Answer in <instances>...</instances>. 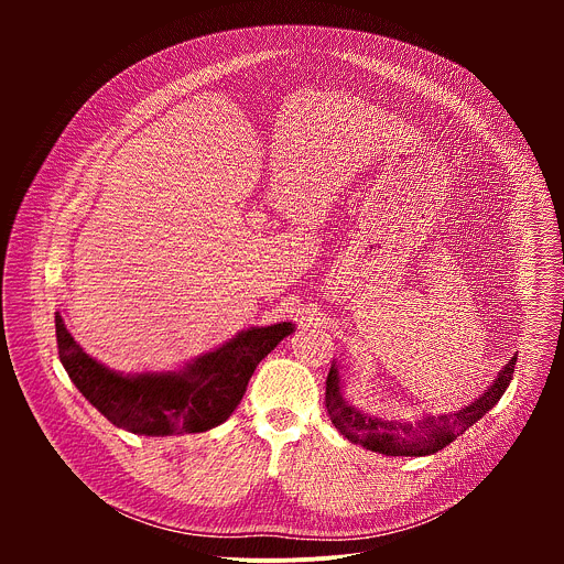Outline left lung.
<instances>
[{"label": "left lung", "instance_id": "left-lung-1", "mask_svg": "<svg viewBox=\"0 0 564 564\" xmlns=\"http://www.w3.org/2000/svg\"><path fill=\"white\" fill-rule=\"evenodd\" d=\"M518 355L509 359V364L498 372V379L481 392L468 406L453 411L448 415H424L420 420H383L370 413L355 409L344 399L339 366L333 361L328 379H326V409L335 424V429L348 437L352 444H361L368 451L383 455H406L422 457L433 455L457 440L466 429H470L477 420L485 417L511 383L513 368Z\"/></svg>", "mask_w": 564, "mask_h": 564}]
</instances>
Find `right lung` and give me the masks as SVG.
<instances>
[{
  "mask_svg": "<svg viewBox=\"0 0 564 564\" xmlns=\"http://www.w3.org/2000/svg\"><path fill=\"white\" fill-rule=\"evenodd\" d=\"M292 333L290 321H281L238 333L183 370L122 375L79 348L55 312L59 361L75 388L111 424L149 437L205 433L223 424L243 399L261 359Z\"/></svg>",
  "mask_w": 564,
  "mask_h": 564,
  "instance_id": "add662e5",
  "label": "right lung"
}]
</instances>
